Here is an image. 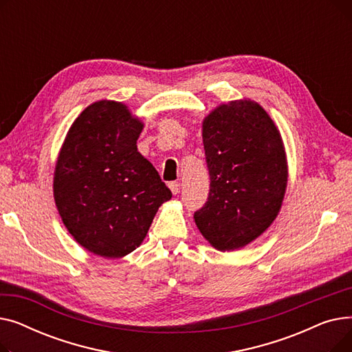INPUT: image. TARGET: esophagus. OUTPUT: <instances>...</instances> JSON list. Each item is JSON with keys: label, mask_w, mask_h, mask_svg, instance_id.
<instances>
[{"label": "esophagus", "mask_w": 352, "mask_h": 352, "mask_svg": "<svg viewBox=\"0 0 352 352\" xmlns=\"http://www.w3.org/2000/svg\"><path fill=\"white\" fill-rule=\"evenodd\" d=\"M168 187H170V190L173 191V194H174V195H177V194L179 192V187H181V186H179V182H178V181H173V182H170V184H168Z\"/></svg>", "instance_id": "obj_1"}]
</instances>
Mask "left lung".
Wrapping results in <instances>:
<instances>
[{"mask_svg": "<svg viewBox=\"0 0 352 352\" xmlns=\"http://www.w3.org/2000/svg\"><path fill=\"white\" fill-rule=\"evenodd\" d=\"M210 192L194 212L198 230L218 250L241 248L278 214L287 188L280 131L250 100L219 105L202 122Z\"/></svg>", "mask_w": 352, "mask_h": 352, "instance_id": "obj_1", "label": "left lung"}]
</instances>
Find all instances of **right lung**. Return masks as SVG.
Segmentation results:
<instances>
[{
  "label": "right lung",
  "mask_w": 352,
  "mask_h": 352,
  "mask_svg": "<svg viewBox=\"0 0 352 352\" xmlns=\"http://www.w3.org/2000/svg\"><path fill=\"white\" fill-rule=\"evenodd\" d=\"M142 126L121 102L91 104L71 125L55 166L54 198L64 226L104 258L133 252L173 197L137 150Z\"/></svg>",
  "instance_id": "add662e5"
}]
</instances>
